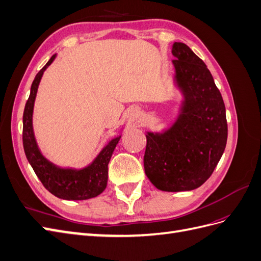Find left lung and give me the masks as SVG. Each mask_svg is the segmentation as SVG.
Listing matches in <instances>:
<instances>
[{"mask_svg":"<svg viewBox=\"0 0 261 261\" xmlns=\"http://www.w3.org/2000/svg\"><path fill=\"white\" fill-rule=\"evenodd\" d=\"M172 48L183 111L163 134L146 135L144 167L158 189L183 192L201 186L212 174L226 146L227 123L222 96L203 61L185 43Z\"/></svg>","mask_w":261,"mask_h":261,"instance_id":"8db88e82","label":"left lung"}]
</instances>
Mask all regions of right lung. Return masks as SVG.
<instances>
[{
	"label": "right lung",
	"instance_id": "add662e5",
	"mask_svg": "<svg viewBox=\"0 0 261 261\" xmlns=\"http://www.w3.org/2000/svg\"><path fill=\"white\" fill-rule=\"evenodd\" d=\"M55 55L39 70L31 85L30 96L26 102L22 115V145L23 150L33 167L36 175L41 180L43 186L54 196L66 200H85L97 197L105 191L108 183V164L111 159L114 149L120 140L116 137L99 153L89 167L83 170L60 169L50 163L39 150L33 130V111L39 83L43 72L46 69Z\"/></svg>",
	"mask_w": 261,
	"mask_h": 261
}]
</instances>
